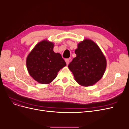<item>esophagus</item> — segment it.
<instances>
[{"label":"esophagus","mask_w":129,"mask_h":129,"mask_svg":"<svg viewBox=\"0 0 129 129\" xmlns=\"http://www.w3.org/2000/svg\"><path fill=\"white\" fill-rule=\"evenodd\" d=\"M65 61L66 62V64H67V65H68L69 63V58H66V59L65 60Z\"/></svg>","instance_id":"34e87169"}]
</instances>
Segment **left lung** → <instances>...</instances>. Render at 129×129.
I'll return each instance as SVG.
<instances>
[{"label":"left lung","mask_w":129,"mask_h":129,"mask_svg":"<svg viewBox=\"0 0 129 129\" xmlns=\"http://www.w3.org/2000/svg\"><path fill=\"white\" fill-rule=\"evenodd\" d=\"M75 52L76 57L68 64L75 80L83 86L94 84L102 78L106 68L103 53L94 42L89 39L79 44Z\"/></svg>","instance_id":"left-lung-1"}]
</instances>
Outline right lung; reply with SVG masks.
<instances>
[{"label":"right lung","instance_id":"add662e5","mask_svg":"<svg viewBox=\"0 0 129 129\" xmlns=\"http://www.w3.org/2000/svg\"><path fill=\"white\" fill-rule=\"evenodd\" d=\"M52 42L42 41L38 44L27 57L29 75L42 84H48L55 79L60 70L66 66L61 54L53 51Z\"/></svg>","mask_w":129,"mask_h":129}]
</instances>
